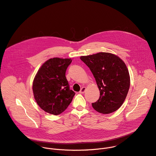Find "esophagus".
<instances>
[{
  "label": "esophagus",
  "mask_w": 156,
  "mask_h": 156,
  "mask_svg": "<svg viewBox=\"0 0 156 156\" xmlns=\"http://www.w3.org/2000/svg\"><path fill=\"white\" fill-rule=\"evenodd\" d=\"M86 87H83L81 89V90H80V93H81V94H83V93H84V92H85V91H86Z\"/></svg>",
  "instance_id": "1"
}]
</instances>
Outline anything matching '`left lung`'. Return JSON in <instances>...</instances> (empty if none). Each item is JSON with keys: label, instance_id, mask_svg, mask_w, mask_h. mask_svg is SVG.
I'll return each instance as SVG.
<instances>
[{"label": "left lung", "instance_id": "obj_1", "mask_svg": "<svg viewBox=\"0 0 156 156\" xmlns=\"http://www.w3.org/2000/svg\"><path fill=\"white\" fill-rule=\"evenodd\" d=\"M90 68L100 91L99 99L92 106L99 113L108 114L123 104L129 90L130 78L128 69L118 56L107 52L81 56Z\"/></svg>", "mask_w": 156, "mask_h": 156}]
</instances>
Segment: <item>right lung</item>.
<instances>
[{"label": "right lung", "instance_id": "right-lung-1", "mask_svg": "<svg viewBox=\"0 0 156 156\" xmlns=\"http://www.w3.org/2000/svg\"><path fill=\"white\" fill-rule=\"evenodd\" d=\"M71 58H50L38 70L33 84L34 99L45 112L57 115L65 111L75 93L65 76Z\"/></svg>", "mask_w": 156, "mask_h": 156}]
</instances>
